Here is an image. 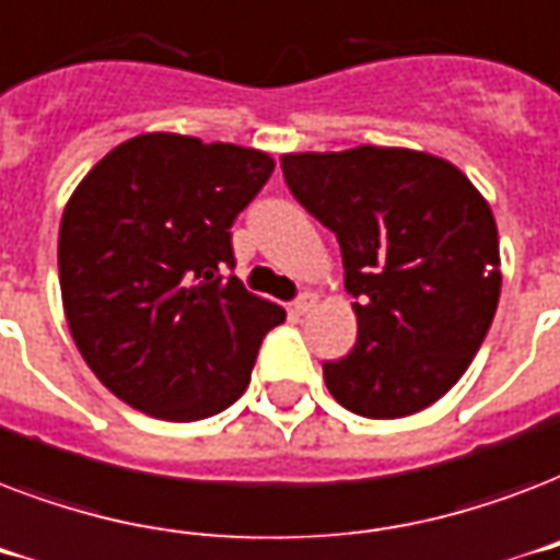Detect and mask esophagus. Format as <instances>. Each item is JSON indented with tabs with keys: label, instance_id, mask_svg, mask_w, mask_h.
<instances>
[{
	"label": "esophagus",
	"instance_id": "34e87169",
	"mask_svg": "<svg viewBox=\"0 0 560 560\" xmlns=\"http://www.w3.org/2000/svg\"><path fill=\"white\" fill-rule=\"evenodd\" d=\"M314 307H316V296H314V293H302V296H299L296 302H293V311H296L299 316L311 314Z\"/></svg>",
	"mask_w": 560,
	"mask_h": 560
}]
</instances>
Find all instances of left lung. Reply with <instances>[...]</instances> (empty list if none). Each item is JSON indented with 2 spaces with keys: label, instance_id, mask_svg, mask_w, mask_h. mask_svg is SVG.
<instances>
[{
  "label": "left lung",
  "instance_id": "obj_1",
  "mask_svg": "<svg viewBox=\"0 0 560 560\" xmlns=\"http://www.w3.org/2000/svg\"><path fill=\"white\" fill-rule=\"evenodd\" d=\"M290 194L337 235L358 342L325 363L328 392L366 418H404L459 381L500 302V241L456 165L404 148L288 153Z\"/></svg>",
  "mask_w": 560,
  "mask_h": 560
}]
</instances>
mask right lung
<instances>
[{
    "label": "right lung",
    "mask_w": 560,
    "mask_h": 560,
    "mask_svg": "<svg viewBox=\"0 0 560 560\" xmlns=\"http://www.w3.org/2000/svg\"><path fill=\"white\" fill-rule=\"evenodd\" d=\"M272 174L261 151L144 133L66 202L57 241L74 346L113 395L165 421L218 416L284 311L241 284L232 223Z\"/></svg>",
    "instance_id": "obj_1"
}]
</instances>
